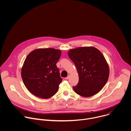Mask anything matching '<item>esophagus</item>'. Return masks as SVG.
I'll use <instances>...</instances> for the list:
<instances>
[{
  "instance_id": "34e87169",
  "label": "esophagus",
  "mask_w": 131,
  "mask_h": 131,
  "mask_svg": "<svg viewBox=\"0 0 131 131\" xmlns=\"http://www.w3.org/2000/svg\"><path fill=\"white\" fill-rule=\"evenodd\" d=\"M69 77H70V76H69V75H68V76H67V77H66V78H65V79L67 80V79H68L69 78Z\"/></svg>"
}]
</instances>
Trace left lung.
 I'll list each match as a JSON object with an SVG mask.
<instances>
[{
    "label": "left lung",
    "instance_id": "8db88e82",
    "mask_svg": "<svg viewBox=\"0 0 131 131\" xmlns=\"http://www.w3.org/2000/svg\"><path fill=\"white\" fill-rule=\"evenodd\" d=\"M68 55L79 75L78 83L72 87L74 91L85 97L98 93L109 75V66L103 54L95 47H85L71 49Z\"/></svg>",
    "mask_w": 131,
    "mask_h": 131
}]
</instances>
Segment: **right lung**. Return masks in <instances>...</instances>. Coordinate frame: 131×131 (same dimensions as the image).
Instances as JSON below:
<instances>
[{
	"label": "right lung",
	"instance_id": "obj_1",
	"mask_svg": "<svg viewBox=\"0 0 131 131\" xmlns=\"http://www.w3.org/2000/svg\"><path fill=\"white\" fill-rule=\"evenodd\" d=\"M61 53L60 50L43 48L35 49L27 56L21 76L26 88L36 96L49 99L58 92L62 79L56 64Z\"/></svg>",
	"mask_w": 131,
	"mask_h": 131
}]
</instances>
